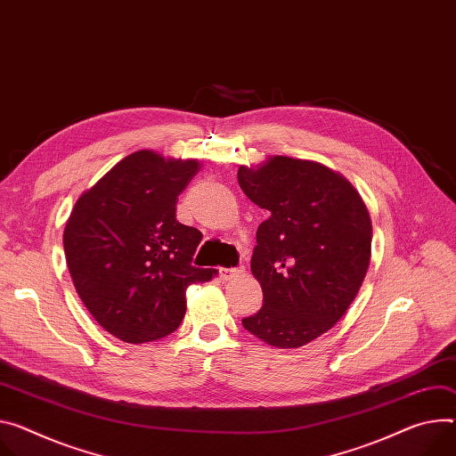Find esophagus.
I'll return each mask as SVG.
<instances>
[{
  "label": "esophagus",
  "instance_id": "obj_1",
  "mask_svg": "<svg viewBox=\"0 0 456 456\" xmlns=\"http://www.w3.org/2000/svg\"><path fill=\"white\" fill-rule=\"evenodd\" d=\"M238 273H240V269H236V267H220L218 269V274L222 280H229V278L236 276Z\"/></svg>",
  "mask_w": 456,
  "mask_h": 456
}]
</instances>
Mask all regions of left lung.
<instances>
[{"label": "left lung", "mask_w": 456, "mask_h": 456, "mask_svg": "<svg viewBox=\"0 0 456 456\" xmlns=\"http://www.w3.org/2000/svg\"><path fill=\"white\" fill-rule=\"evenodd\" d=\"M238 183L269 213L251 258L264 305L241 323L269 346H305L360 291L372 240L367 207L346 178L307 159L274 156L260 169L240 167Z\"/></svg>", "instance_id": "left-lung-1"}]
</instances>
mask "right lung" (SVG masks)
Instances as JSON below:
<instances>
[{
	"label": "right lung",
	"mask_w": 456,
	"mask_h": 456,
	"mask_svg": "<svg viewBox=\"0 0 456 456\" xmlns=\"http://www.w3.org/2000/svg\"><path fill=\"white\" fill-rule=\"evenodd\" d=\"M194 159L138 151L79 196L63 232L67 267L94 320L129 344L159 340L185 316V289L215 269L192 265L201 232L176 220Z\"/></svg>",
	"instance_id": "right-lung-1"
}]
</instances>
